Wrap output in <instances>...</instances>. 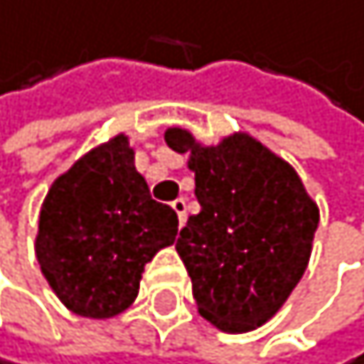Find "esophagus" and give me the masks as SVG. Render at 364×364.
<instances>
[{"mask_svg":"<svg viewBox=\"0 0 364 364\" xmlns=\"http://www.w3.org/2000/svg\"><path fill=\"white\" fill-rule=\"evenodd\" d=\"M171 208L176 210V215H178V225H183L186 223V199L183 197H178V199H174L171 201Z\"/></svg>","mask_w":364,"mask_h":364,"instance_id":"1","label":"esophagus"}]
</instances>
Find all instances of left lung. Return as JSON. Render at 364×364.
I'll use <instances>...</instances> for the list:
<instances>
[{
    "label": "left lung",
    "mask_w": 364,
    "mask_h": 364,
    "mask_svg": "<svg viewBox=\"0 0 364 364\" xmlns=\"http://www.w3.org/2000/svg\"><path fill=\"white\" fill-rule=\"evenodd\" d=\"M165 141L188 154L201 210L176 240L199 314L223 333H250L279 312L312 255L318 206L298 171L250 132L201 144L171 126Z\"/></svg>",
    "instance_id": "8db88e82"
}]
</instances>
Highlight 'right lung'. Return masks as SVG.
Returning <instances> with one entry per match:
<instances>
[{
	"instance_id": "obj_1",
	"label": "right lung",
	"mask_w": 364,
	"mask_h": 364,
	"mask_svg": "<svg viewBox=\"0 0 364 364\" xmlns=\"http://www.w3.org/2000/svg\"><path fill=\"white\" fill-rule=\"evenodd\" d=\"M176 232V213L151 199L128 135L119 132L55 178L33 247L63 307L112 318L135 303L144 266L174 243Z\"/></svg>"
}]
</instances>
